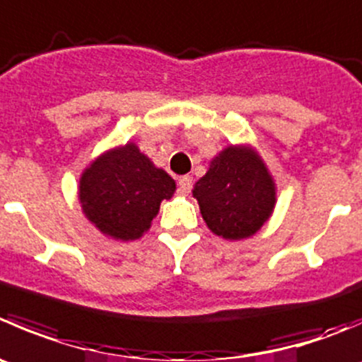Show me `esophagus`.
<instances>
[{
    "instance_id": "esophagus-1",
    "label": "esophagus",
    "mask_w": 362,
    "mask_h": 362,
    "mask_svg": "<svg viewBox=\"0 0 362 362\" xmlns=\"http://www.w3.org/2000/svg\"><path fill=\"white\" fill-rule=\"evenodd\" d=\"M191 189H192V178L189 177V175L178 178V191H180L182 194H189Z\"/></svg>"
}]
</instances>
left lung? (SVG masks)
Returning <instances> with one entry per match:
<instances>
[{"instance_id": "1", "label": "left lung", "mask_w": 362, "mask_h": 362, "mask_svg": "<svg viewBox=\"0 0 362 362\" xmlns=\"http://www.w3.org/2000/svg\"><path fill=\"white\" fill-rule=\"evenodd\" d=\"M192 194L206 226L230 240L256 233L276 202L274 184L262 160L238 146H230L212 160Z\"/></svg>"}]
</instances>
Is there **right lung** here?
<instances>
[{"instance_id": "add662e5", "label": "right lung", "mask_w": 362, "mask_h": 362, "mask_svg": "<svg viewBox=\"0 0 362 362\" xmlns=\"http://www.w3.org/2000/svg\"><path fill=\"white\" fill-rule=\"evenodd\" d=\"M173 191V178L129 143L104 153L84 171L79 198L86 217L103 233L134 240L148 230L160 202Z\"/></svg>"}]
</instances>
